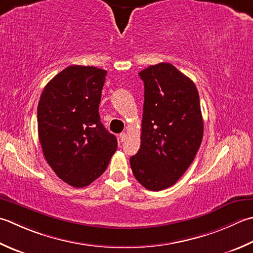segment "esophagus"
Segmentation results:
<instances>
[{
  "instance_id": "esophagus-1",
  "label": "esophagus",
  "mask_w": 253,
  "mask_h": 253,
  "mask_svg": "<svg viewBox=\"0 0 253 253\" xmlns=\"http://www.w3.org/2000/svg\"><path fill=\"white\" fill-rule=\"evenodd\" d=\"M126 138H127V135H126V133L125 132H122L121 133V135H120V139H121V141L123 142L124 140H125L126 139Z\"/></svg>"
}]
</instances>
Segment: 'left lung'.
<instances>
[{
    "instance_id": "obj_1",
    "label": "left lung",
    "mask_w": 253,
    "mask_h": 253,
    "mask_svg": "<svg viewBox=\"0 0 253 253\" xmlns=\"http://www.w3.org/2000/svg\"><path fill=\"white\" fill-rule=\"evenodd\" d=\"M139 76L145 84L141 143L130 167L142 186L161 191L175 184L199 151L204 132L199 91L171 63L150 66Z\"/></svg>"
}]
</instances>
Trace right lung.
Returning a JSON list of instances; mask_svg holds the SVG:
<instances>
[{"label":"right lung","mask_w":253,"mask_h":253,"mask_svg":"<svg viewBox=\"0 0 253 253\" xmlns=\"http://www.w3.org/2000/svg\"><path fill=\"white\" fill-rule=\"evenodd\" d=\"M106 71L70 66L48 82L37 107L38 137L48 165L62 181L84 187L101 176L117 139L101 123Z\"/></svg>","instance_id":"right-lung-1"}]
</instances>
